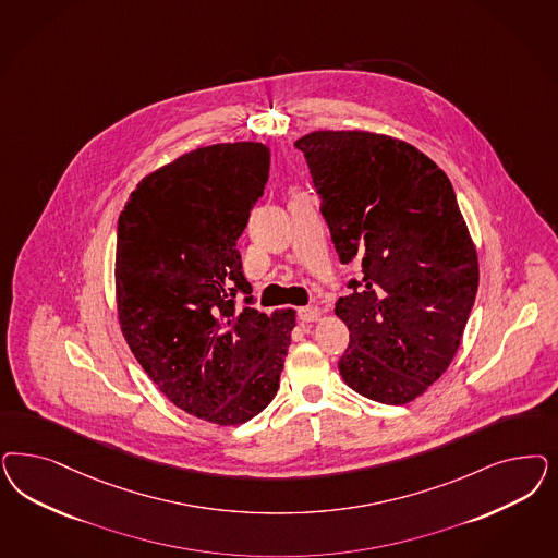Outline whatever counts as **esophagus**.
<instances>
[{
  "label": "esophagus",
  "mask_w": 558,
  "mask_h": 558,
  "mask_svg": "<svg viewBox=\"0 0 558 558\" xmlns=\"http://www.w3.org/2000/svg\"><path fill=\"white\" fill-rule=\"evenodd\" d=\"M298 318L302 323H316L320 318V307L316 306H304L298 307Z\"/></svg>",
  "instance_id": "1"
}]
</instances>
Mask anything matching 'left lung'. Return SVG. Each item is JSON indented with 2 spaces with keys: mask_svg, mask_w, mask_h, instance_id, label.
Listing matches in <instances>:
<instances>
[{
  "mask_svg": "<svg viewBox=\"0 0 558 558\" xmlns=\"http://www.w3.org/2000/svg\"><path fill=\"white\" fill-rule=\"evenodd\" d=\"M342 265L360 263L337 316L349 388L407 404L448 369L478 289V258L446 172L413 145L365 131L295 142Z\"/></svg>",
  "mask_w": 558,
  "mask_h": 558,
  "instance_id": "obj_1",
  "label": "left lung"
}]
</instances>
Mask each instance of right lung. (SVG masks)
Instances as JSON below:
<instances>
[{
    "instance_id": "1",
    "label": "right lung",
    "mask_w": 558,
    "mask_h": 558,
    "mask_svg": "<svg viewBox=\"0 0 558 558\" xmlns=\"http://www.w3.org/2000/svg\"><path fill=\"white\" fill-rule=\"evenodd\" d=\"M269 166L267 145L198 147L145 177L117 226L126 344L179 409L216 425L269 407L295 326L293 310L254 307L235 248Z\"/></svg>"
}]
</instances>
